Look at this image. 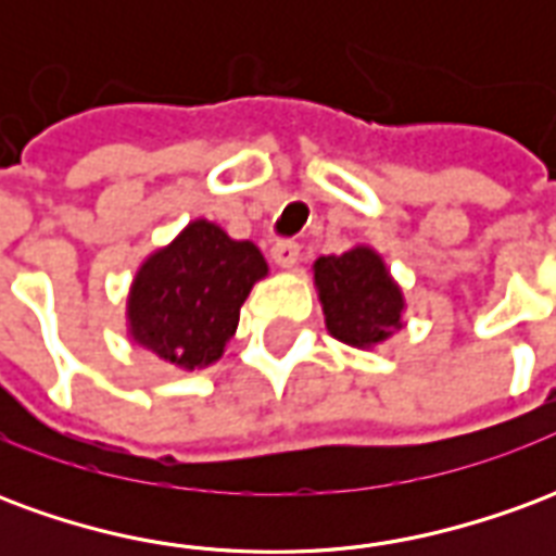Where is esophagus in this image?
I'll return each mask as SVG.
<instances>
[{"label":"esophagus","instance_id":"1","mask_svg":"<svg viewBox=\"0 0 556 556\" xmlns=\"http://www.w3.org/2000/svg\"><path fill=\"white\" fill-rule=\"evenodd\" d=\"M270 255H274V262H277L279 267H294L298 265V258H301V243L277 241L274 243V250H270Z\"/></svg>","mask_w":556,"mask_h":556}]
</instances>
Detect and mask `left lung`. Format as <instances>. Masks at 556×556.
Here are the masks:
<instances>
[{"instance_id": "8db88e82", "label": "left lung", "mask_w": 556, "mask_h": 556, "mask_svg": "<svg viewBox=\"0 0 556 556\" xmlns=\"http://www.w3.org/2000/svg\"><path fill=\"white\" fill-rule=\"evenodd\" d=\"M313 270L327 330L339 342L372 349L402 327L405 298L375 250L354 247L342 255H321Z\"/></svg>"}]
</instances>
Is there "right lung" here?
Instances as JSON below:
<instances>
[{
    "label": "right lung",
    "instance_id": "right-lung-1",
    "mask_svg": "<svg viewBox=\"0 0 556 556\" xmlns=\"http://www.w3.org/2000/svg\"><path fill=\"white\" fill-rule=\"evenodd\" d=\"M265 274L255 243L231 241L219 226L195 219L139 267L127 301L130 337L160 361L202 369L219 361Z\"/></svg>",
    "mask_w": 556,
    "mask_h": 556
}]
</instances>
